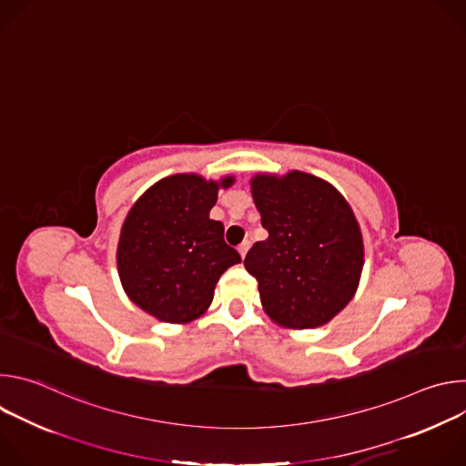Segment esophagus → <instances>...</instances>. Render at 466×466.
Returning <instances> with one entry per match:
<instances>
[{"label":"esophagus","mask_w":466,"mask_h":466,"mask_svg":"<svg viewBox=\"0 0 466 466\" xmlns=\"http://www.w3.org/2000/svg\"><path fill=\"white\" fill-rule=\"evenodd\" d=\"M248 247H250V241H243V243H239V247H238V250H239V254H241V258H245V254H247V250H248Z\"/></svg>","instance_id":"34e87169"}]
</instances>
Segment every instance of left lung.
Listing matches in <instances>:
<instances>
[{
    "label": "left lung",
    "instance_id": "obj_1",
    "mask_svg": "<svg viewBox=\"0 0 466 466\" xmlns=\"http://www.w3.org/2000/svg\"><path fill=\"white\" fill-rule=\"evenodd\" d=\"M252 197L269 232L245 256L268 315L288 328H315L354 297L363 269L358 221L336 187L300 171L258 175Z\"/></svg>",
    "mask_w": 466,
    "mask_h": 466
}]
</instances>
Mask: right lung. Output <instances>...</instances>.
Instances as JSON below:
<instances>
[{
    "label": "right lung",
    "instance_id": "obj_1",
    "mask_svg": "<svg viewBox=\"0 0 466 466\" xmlns=\"http://www.w3.org/2000/svg\"><path fill=\"white\" fill-rule=\"evenodd\" d=\"M234 178L221 180L228 187ZM216 182L175 175L147 189L128 212L117 269L128 299L166 322H186L210 306L219 277L241 261L210 219Z\"/></svg>",
    "mask_w": 466,
    "mask_h": 466
}]
</instances>
